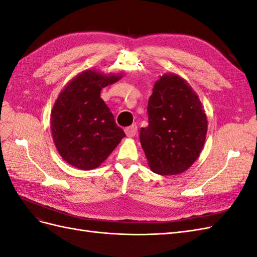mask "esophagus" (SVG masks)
<instances>
[{
	"mask_svg": "<svg viewBox=\"0 0 257 257\" xmlns=\"http://www.w3.org/2000/svg\"><path fill=\"white\" fill-rule=\"evenodd\" d=\"M124 132H125V134H126L127 137H134L137 133V126L135 125V124H133V125L124 128Z\"/></svg>",
	"mask_w": 257,
	"mask_h": 257,
	"instance_id": "1",
	"label": "esophagus"
}]
</instances>
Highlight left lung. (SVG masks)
<instances>
[{"mask_svg": "<svg viewBox=\"0 0 257 257\" xmlns=\"http://www.w3.org/2000/svg\"><path fill=\"white\" fill-rule=\"evenodd\" d=\"M149 125L139 139L148 165L158 175H178L189 169L203 150L207 115L196 92L174 73L160 77L148 102Z\"/></svg>", "mask_w": 257, "mask_h": 257, "instance_id": "8db88e82", "label": "left lung"}]
</instances>
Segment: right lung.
<instances>
[{"mask_svg":"<svg viewBox=\"0 0 257 257\" xmlns=\"http://www.w3.org/2000/svg\"><path fill=\"white\" fill-rule=\"evenodd\" d=\"M122 78L87 69L61 91L51 110L54 145L66 163L78 169L98 167L115 149L125 133L100 98V91Z\"/></svg>","mask_w":257,"mask_h":257,"instance_id":"obj_1","label":"right lung"}]
</instances>
